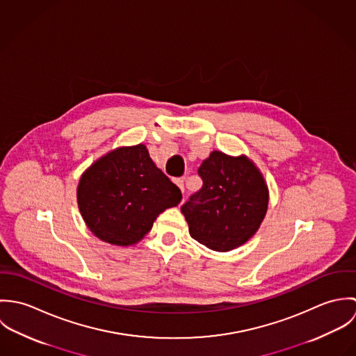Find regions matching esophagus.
Masks as SVG:
<instances>
[{"mask_svg":"<svg viewBox=\"0 0 356 356\" xmlns=\"http://www.w3.org/2000/svg\"><path fill=\"white\" fill-rule=\"evenodd\" d=\"M174 182L177 184V186H178L182 192L185 191V185H184V179H182V178H175V179H174Z\"/></svg>","mask_w":356,"mask_h":356,"instance_id":"1","label":"esophagus"}]
</instances>
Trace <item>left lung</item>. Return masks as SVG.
I'll return each mask as SVG.
<instances>
[{
    "mask_svg": "<svg viewBox=\"0 0 356 356\" xmlns=\"http://www.w3.org/2000/svg\"><path fill=\"white\" fill-rule=\"evenodd\" d=\"M202 189L181 207L192 238L218 252L245 244L268 205L263 175L247 156L213 151L199 167Z\"/></svg>",
    "mask_w": 356,
    "mask_h": 356,
    "instance_id": "1",
    "label": "left lung"
}]
</instances>
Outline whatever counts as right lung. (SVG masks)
<instances>
[{"label":"right lung","instance_id":"obj_1","mask_svg":"<svg viewBox=\"0 0 356 356\" xmlns=\"http://www.w3.org/2000/svg\"><path fill=\"white\" fill-rule=\"evenodd\" d=\"M76 199L90 232L112 245L138 243L164 209L182 200L179 188L156 167L145 145L116 148L81 177Z\"/></svg>","mask_w":356,"mask_h":356}]
</instances>
